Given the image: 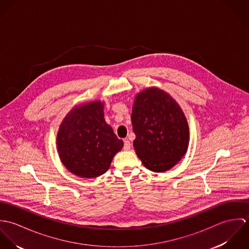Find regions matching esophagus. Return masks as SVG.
I'll return each mask as SVG.
<instances>
[{"label":"esophagus","mask_w":249,"mask_h":249,"mask_svg":"<svg viewBox=\"0 0 249 249\" xmlns=\"http://www.w3.org/2000/svg\"><path fill=\"white\" fill-rule=\"evenodd\" d=\"M131 147V142H129L128 140H124V150H129Z\"/></svg>","instance_id":"esophagus-1"}]
</instances>
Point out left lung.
I'll use <instances>...</instances> for the list:
<instances>
[{"label": "left lung", "instance_id": "left-lung-1", "mask_svg": "<svg viewBox=\"0 0 249 249\" xmlns=\"http://www.w3.org/2000/svg\"><path fill=\"white\" fill-rule=\"evenodd\" d=\"M133 146L143 166L155 173L173 168L186 153L189 126L178 103L158 88L137 95L131 114Z\"/></svg>", "mask_w": 249, "mask_h": 249}]
</instances>
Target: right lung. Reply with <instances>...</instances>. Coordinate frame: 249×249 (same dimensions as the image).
I'll use <instances>...</instances> for the list:
<instances>
[{
    "label": "right lung",
    "instance_id": "obj_1",
    "mask_svg": "<svg viewBox=\"0 0 249 249\" xmlns=\"http://www.w3.org/2000/svg\"><path fill=\"white\" fill-rule=\"evenodd\" d=\"M56 143L64 166L85 178L104 175L124 144L107 124L101 102L72 108L59 127Z\"/></svg>",
    "mask_w": 249,
    "mask_h": 249
}]
</instances>
